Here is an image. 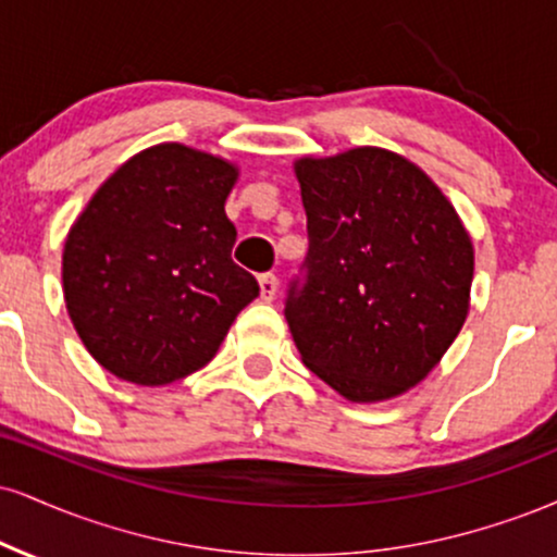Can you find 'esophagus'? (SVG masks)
Instances as JSON below:
<instances>
[{"mask_svg":"<svg viewBox=\"0 0 557 557\" xmlns=\"http://www.w3.org/2000/svg\"><path fill=\"white\" fill-rule=\"evenodd\" d=\"M277 296V277L274 274H259V298L272 300Z\"/></svg>","mask_w":557,"mask_h":557,"instance_id":"1","label":"esophagus"}]
</instances>
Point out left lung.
<instances>
[{
  "label": "left lung",
  "instance_id": "left-lung-1",
  "mask_svg": "<svg viewBox=\"0 0 557 557\" xmlns=\"http://www.w3.org/2000/svg\"><path fill=\"white\" fill-rule=\"evenodd\" d=\"M293 171L308 257L285 319L300 360L350 401L410 392L470 313V233L433 178L384 147L306 156Z\"/></svg>",
  "mask_w": 557,
  "mask_h": 557
}]
</instances>
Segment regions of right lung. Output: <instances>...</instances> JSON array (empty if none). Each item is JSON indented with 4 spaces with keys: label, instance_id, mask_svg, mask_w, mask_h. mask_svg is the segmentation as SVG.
<instances>
[{
    "label": "right lung",
    "instance_id": "obj_1",
    "mask_svg": "<svg viewBox=\"0 0 557 557\" xmlns=\"http://www.w3.org/2000/svg\"><path fill=\"white\" fill-rule=\"evenodd\" d=\"M231 160L160 143L119 165L72 223L64 304L87 352L116 379L165 386L205 368L259 296L231 259Z\"/></svg>",
    "mask_w": 557,
    "mask_h": 557
}]
</instances>
